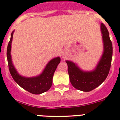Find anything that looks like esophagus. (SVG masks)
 Masks as SVG:
<instances>
[{
  "mask_svg": "<svg viewBox=\"0 0 120 120\" xmlns=\"http://www.w3.org/2000/svg\"><path fill=\"white\" fill-rule=\"evenodd\" d=\"M66 52H63V53H62V57H66Z\"/></svg>",
  "mask_w": 120,
  "mask_h": 120,
  "instance_id": "obj_1",
  "label": "esophagus"
}]
</instances>
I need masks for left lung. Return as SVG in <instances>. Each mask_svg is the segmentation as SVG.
<instances>
[{
    "label": "left lung",
    "mask_w": 120,
    "mask_h": 120,
    "mask_svg": "<svg viewBox=\"0 0 120 120\" xmlns=\"http://www.w3.org/2000/svg\"><path fill=\"white\" fill-rule=\"evenodd\" d=\"M104 52L96 68L91 71H83L76 64L66 60L68 71L71 84L74 88L83 91H90L105 80L111 66L113 48L108 30L104 24H101Z\"/></svg>",
    "instance_id": "left-lung-1"
}]
</instances>
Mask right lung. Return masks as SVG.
I'll use <instances>...</instances> for the list:
<instances>
[{"label":"right lung","mask_w":120,"mask_h":120,"mask_svg":"<svg viewBox=\"0 0 120 120\" xmlns=\"http://www.w3.org/2000/svg\"><path fill=\"white\" fill-rule=\"evenodd\" d=\"M13 32L11 34L10 40L7 47V56L9 70L12 77L18 85L32 94H39L50 89L52 84V78L57 66L60 63L59 57L54 58L47 64L44 71L40 75L33 77H25L18 74L12 63L11 48Z\"/></svg>","instance_id":"1"}]
</instances>
